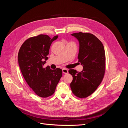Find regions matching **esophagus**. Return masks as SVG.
<instances>
[{
  "label": "esophagus",
  "mask_w": 128,
  "mask_h": 128,
  "mask_svg": "<svg viewBox=\"0 0 128 128\" xmlns=\"http://www.w3.org/2000/svg\"><path fill=\"white\" fill-rule=\"evenodd\" d=\"M62 72L64 74H68V71L67 69H65V68H63L62 69Z\"/></svg>",
  "instance_id": "1"
}]
</instances>
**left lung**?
I'll list each match as a JSON object with an SVG mask.
<instances>
[{
  "label": "left lung",
  "instance_id": "left-lung-1",
  "mask_svg": "<svg viewBox=\"0 0 128 128\" xmlns=\"http://www.w3.org/2000/svg\"><path fill=\"white\" fill-rule=\"evenodd\" d=\"M72 35L79 41L78 59L83 69L81 72L69 69L73 78L70 88L74 94L82 99L92 94L102 82L106 69L105 52L102 43L94 34L80 32Z\"/></svg>",
  "mask_w": 128,
  "mask_h": 128
}]
</instances>
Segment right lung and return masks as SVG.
<instances>
[{
    "label": "right lung",
    "mask_w": 128,
    "mask_h": 128,
    "mask_svg": "<svg viewBox=\"0 0 128 128\" xmlns=\"http://www.w3.org/2000/svg\"><path fill=\"white\" fill-rule=\"evenodd\" d=\"M58 36L51 38L47 34H39L27 39L21 45L18 61L22 75L28 86L40 97L47 98L53 94L62 75L61 69L43 67L48 59L52 42Z\"/></svg>",
    "instance_id": "obj_1"
}]
</instances>
